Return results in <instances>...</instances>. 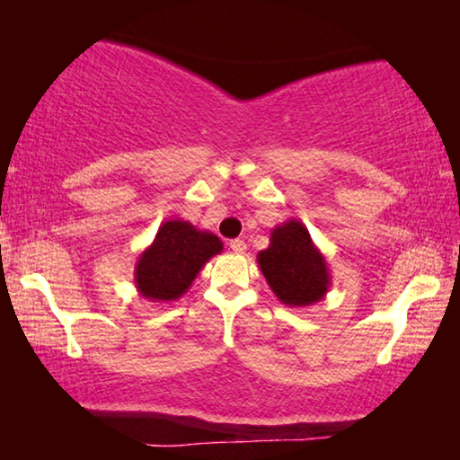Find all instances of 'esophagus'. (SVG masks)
I'll return each mask as SVG.
<instances>
[{
	"instance_id": "esophagus-1",
	"label": "esophagus",
	"mask_w": 460,
	"mask_h": 460,
	"mask_svg": "<svg viewBox=\"0 0 460 460\" xmlns=\"http://www.w3.org/2000/svg\"><path fill=\"white\" fill-rule=\"evenodd\" d=\"M229 247H231L233 252H235V253H243L245 249H247V245H245V241H243V239H233L231 243H229Z\"/></svg>"
}]
</instances>
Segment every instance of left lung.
Returning a JSON list of instances; mask_svg holds the SVG:
<instances>
[{"mask_svg":"<svg viewBox=\"0 0 460 460\" xmlns=\"http://www.w3.org/2000/svg\"><path fill=\"white\" fill-rule=\"evenodd\" d=\"M258 266L276 298L290 308L316 305L331 288L329 263L298 219L271 229L268 249L258 253Z\"/></svg>","mask_w":460,"mask_h":460,"instance_id":"left-lung-1","label":"left lung"}]
</instances>
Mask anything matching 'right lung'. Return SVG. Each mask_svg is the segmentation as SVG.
I'll use <instances>...</instances> for the list:
<instances>
[{
	"label": "right lung",
	"instance_id": "add662e5",
	"mask_svg": "<svg viewBox=\"0 0 460 460\" xmlns=\"http://www.w3.org/2000/svg\"><path fill=\"white\" fill-rule=\"evenodd\" d=\"M223 252V241L192 223L170 219L136 261L134 282L142 298L172 302L182 298L194 278L213 255Z\"/></svg>",
	"mask_w": 460,
	"mask_h": 460
}]
</instances>
